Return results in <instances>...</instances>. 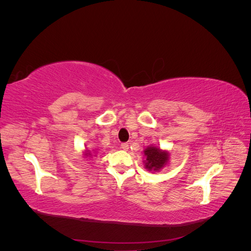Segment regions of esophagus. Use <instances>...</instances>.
Masks as SVG:
<instances>
[{
    "label": "esophagus",
    "instance_id": "esophagus-1",
    "mask_svg": "<svg viewBox=\"0 0 251 251\" xmlns=\"http://www.w3.org/2000/svg\"><path fill=\"white\" fill-rule=\"evenodd\" d=\"M120 148L123 149V150H125V151H127L128 150V143L127 142H125V143H121V146H120Z\"/></svg>",
    "mask_w": 251,
    "mask_h": 251
}]
</instances>
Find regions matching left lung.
Segmentation results:
<instances>
[{
  "label": "left lung",
  "mask_w": 251,
  "mask_h": 251,
  "mask_svg": "<svg viewBox=\"0 0 251 251\" xmlns=\"http://www.w3.org/2000/svg\"><path fill=\"white\" fill-rule=\"evenodd\" d=\"M146 155V169L149 171H159L169 160L168 151H161L155 147H149L144 151Z\"/></svg>",
  "instance_id": "left-lung-1"
}]
</instances>
